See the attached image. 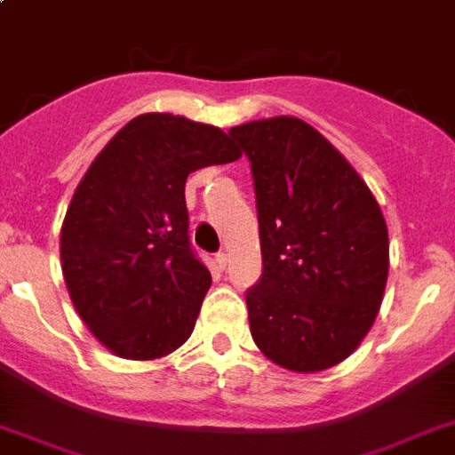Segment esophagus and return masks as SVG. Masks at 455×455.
Returning <instances> with one entry per match:
<instances>
[{"mask_svg": "<svg viewBox=\"0 0 455 455\" xmlns=\"http://www.w3.org/2000/svg\"><path fill=\"white\" fill-rule=\"evenodd\" d=\"M214 262H217V267H220V269H227L228 255L227 252H217V255H214Z\"/></svg>", "mask_w": 455, "mask_h": 455, "instance_id": "34e87169", "label": "esophagus"}]
</instances>
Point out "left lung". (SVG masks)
Instances as JSON below:
<instances>
[{
  "label": "left lung",
  "instance_id": "8db88e82",
  "mask_svg": "<svg viewBox=\"0 0 455 455\" xmlns=\"http://www.w3.org/2000/svg\"><path fill=\"white\" fill-rule=\"evenodd\" d=\"M228 134L255 179L262 278L245 292L252 339L295 373L338 366L371 331L387 283L380 205L304 120L278 116Z\"/></svg>",
  "mask_w": 455,
  "mask_h": 455
}]
</instances>
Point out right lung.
Returning a JSON list of instances; mask_svg holds the SVG:
<instances>
[{
    "label": "right lung",
    "instance_id": "right-lung-1",
    "mask_svg": "<svg viewBox=\"0 0 455 455\" xmlns=\"http://www.w3.org/2000/svg\"><path fill=\"white\" fill-rule=\"evenodd\" d=\"M238 157L220 127L144 113L89 164L60 227V267L106 349L151 361L191 338L212 276L188 241L186 179Z\"/></svg>",
    "mask_w": 455,
    "mask_h": 455
}]
</instances>
